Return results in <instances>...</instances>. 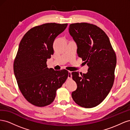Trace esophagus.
Segmentation results:
<instances>
[{
  "instance_id": "34e87169",
  "label": "esophagus",
  "mask_w": 130,
  "mask_h": 130,
  "mask_svg": "<svg viewBox=\"0 0 130 130\" xmlns=\"http://www.w3.org/2000/svg\"><path fill=\"white\" fill-rule=\"evenodd\" d=\"M72 72H68V78L69 80L72 79Z\"/></svg>"
}]
</instances>
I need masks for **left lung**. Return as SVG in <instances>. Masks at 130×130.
<instances>
[{
    "mask_svg": "<svg viewBox=\"0 0 130 130\" xmlns=\"http://www.w3.org/2000/svg\"><path fill=\"white\" fill-rule=\"evenodd\" d=\"M69 32L77 45L78 56L88 66V72L72 73L77 84L74 101L85 108L99 105L107 96L115 80L117 63L115 52L109 38L97 26L87 23L70 24Z\"/></svg>",
    "mask_w": 130,
    "mask_h": 130,
    "instance_id": "1",
    "label": "left lung"
}]
</instances>
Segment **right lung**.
<instances>
[{"label":"right lung","mask_w":130,"mask_h":130,"mask_svg":"<svg viewBox=\"0 0 130 130\" xmlns=\"http://www.w3.org/2000/svg\"><path fill=\"white\" fill-rule=\"evenodd\" d=\"M68 24L46 23L35 26L24 35L19 43L13 64V71L23 95L38 107L50 105L56 92L67 80L66 69L47 67L46 61L54 54L55 39Z\"/></svg>","instance_id":"right-lung-1"}]
</instances>
